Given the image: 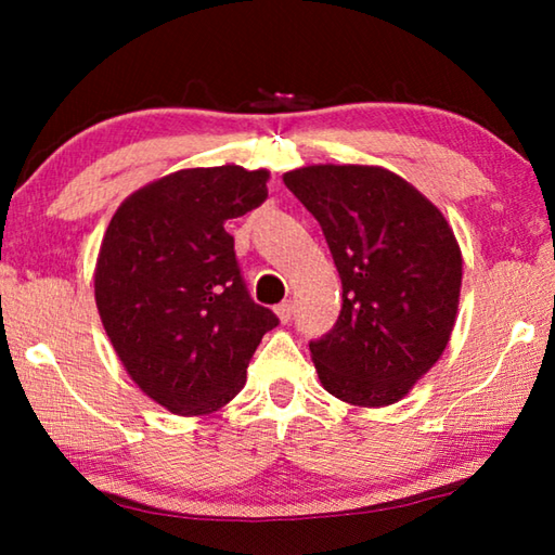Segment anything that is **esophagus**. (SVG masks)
I'll use <instances>...</instances> for the list:
<instances>
[{
    "label": "esophagus",
    "instance_id": "obj_1",
    "mask_svg": "<svg viewBox=\"0 0 555 555\" xmlns=\"http://www.w3.org/2000/svg\"><path fill=\"white\" fill-rule=\"evenodd\" d=\"M276 315L281 323H288L294 318V300H284V304L276 306Z\"/></svg>",
    "mask_w": 555,
    "mask_h": 555
}]
</instances>
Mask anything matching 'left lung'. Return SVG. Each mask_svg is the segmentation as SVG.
I'll use <instances>...</instances> for the list:
<instances>
[{
	"instance_id": "left-lung-1",
	"label": "left lung",
	"mask_w": 555,
	"mask_h": 555,
	"mask_svg": "<svg viewBox=\"0 0 555 555\" xmlns=\"http://www.w3.org/2000/svg\"><path fill=\"white\" fill-rule=\"evenodd\" d=\"M284 183L321 224L343 281L337 323L308 345L321 384L354 406L399 401L453 333L463 279L453 230L379 166H306Z\"/></svg>"
}]
</instances>
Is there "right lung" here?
Returning a JSON list of instances; mask_svg holds the SVG:
<instances>
[{
	"label": "right lung",
	"instance_id": "obj_1",
	"mask_svg": "<svg viewBox=\"0 0 555 555\" xmlns=\"http://www.w3.org/2000/svg\"><path fill=\"white\" fill-rule=\"evenodd\" d=\"M269 173L185 168L119 205L102 240L95 300L109 343L146 397L181 416L224 406L274 311L251 300L232 218L267 201Z\"/></svg>",
	"mask_w": 555,
	"mask_h": 555
}]
</instances>
